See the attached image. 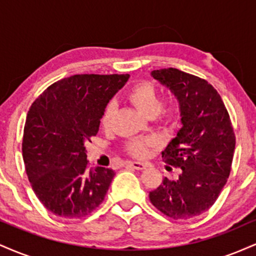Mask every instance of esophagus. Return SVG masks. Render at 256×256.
I'll return each mask as SVG.
<instances>
[{
  "label": "esophagus",
  "mask_w": 256,
  "mask_h": 256,
  "mask_svg": "<svg viewBox=\"0 0 256 256\" xmlns=\"http://www.w3.org/2000/svg\"><path fill=\"white\" fill-rule=\"evenodd\" d=\"M128 165L131 166L132 168H134V170H144L146 167V164L137 162V161H130V162H128Z\"/></svg>",
  "instance_id": "obj_1"
}]
</instances>
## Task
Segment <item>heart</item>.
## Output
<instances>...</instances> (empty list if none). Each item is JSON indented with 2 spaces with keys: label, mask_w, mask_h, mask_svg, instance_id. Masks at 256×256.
Wrapping results in <instances>:
<instances>
[{
  "label": "heart",
  "mask_w": 256,
  "mask_h": 256,
  "mask_svg": "<svg viewBox=\"0 0 256 256\" xmlns=\"http://www.w3.org/2000/svg\"><path fill=\"white\" fill-rule=\"evenodd\" d=\"M128 98L140 113L149 118L158 116L160 122L166 126H176L180 119L182 110L179 104L173 101L168 104L162 106L160 91L150 82H140L134 85L128 91ZM114 113H116V104L108 102L100 120L102 128L108 130L110 128ZM154 144L155 142L152 138H134L126 143L125 150L134 158H144L148 154L149 148Z\"/></svg>",
  "instance_id": "heart-1"
}]
</instances>
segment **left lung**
I'll return each mask as SVG.
<instances>
[{
	"label": "left lung",
	"instance_id": "obj_1",
	"mask_svg": "<svg viewBox=\"0 0 256 256\" xmlns=\"http://www.w3.org/2000/svg\"><path fill=\"white\" fill-rule=\"evenodd\" d=\"M152 77L177 98L182 128L162 152L165 162L179 168V177L164 178L149 200L170 218H194L212 207L230 174L236 144L230 116L204 79L172 67L152 71Z\"/></svg>",
	"mask_w": 256,
	"mask_h": 256
}]
</instances>
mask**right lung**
Here are the masks:
<instances>
[{"mask_svg":"<svg viewBox=\"0 0 256 256\" xmlns=\"http://www.w3.org/2000/svg\"><path fill=\"white\" fill-rule=\"evenodd\" d=\"M130 74H76L44 90L26 116L22 158L42 204L55 216L79 219L104 202L114 171L88 170L85 144L102 112Z\"/></svg>","mask_w":256,"mask_h":256,"instance_id":"1","label":"right lung"}]
</instances>
